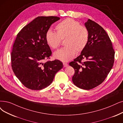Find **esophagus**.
I'll return each mask as SVG.
<instances>
[{
	"instance_id": "obj_1",
	"label": "esophagus",
	"mask_w": 123,
	"mask_h": 123,
	"mask_svg": "<svg viewBox=\"0 0 123 123\" xmlns=\"http://www.w3.org/2000/svg\"><path fill=\"white\" fill-rule=\"evenodd\" d=\"M63 67H66L68 66V64L67 63H66V62H63Z\"/></svg>"
}]
</instances>
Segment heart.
I'll use <instances>...</instances> for the list:
<instances>
[{"label": "heart", "instance_id": "1", "mask_svg": "<svg viewBox=\"0 0 123 123\" xmlns=\"http://www.w3.org/2000/svg\"><path fill=\"white\" fill-rule=\"evenodd\" d=\"M55 29L56 33L48 30L45 39L48 46L56 49L60 45L62 40L66 39V47L53 53V57L63 62L71 60L77 52L82 51L86 46L89 40L88 29L80 25L79 22L70 18L65 19L58 23Z\"/></svg>", "mask_w": 123, "mask_h": 123}]
</instances>
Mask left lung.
<instances>
[{
  "label": "left lung",
  "mask_w": 123,
  "mask_h": 123,
  "mask_svg": "<svg viewBox=\"0 0 123 123\" xmlns=\"http://www.w3.org/2000/svg\"><path fill=\"white\" fill-rule=\"evenodd\" d=\"M85 26L89 32L88 42L81 55L69 65L75 70L74 84L81 89L90 90L101 84L109 74L114 63L115 51L102 27L90 19Z\"/></svg>",
  "instance_id": "left-lung-1"
}]
</instances>
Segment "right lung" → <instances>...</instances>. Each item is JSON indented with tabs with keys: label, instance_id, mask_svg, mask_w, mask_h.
I'll use <instances>...</instances> for the list:
<instances>
[{
	"label": "right lung",
	"instance_id": "1",
	"mask_svg": "<svg viewBox=\"0 0 123 123\" xmlns=\"http://www.w3.org/2000/svg\"><path fill=\"white\" fill-rule=\"evenodd\" d=\"M60 19L38 17L17 35L11 53L12 67L14 75L29 89L39 90L50 85L63 67L62 62L57 60L44 62L52 53L46 41V32Z\"/></svg>",
	"mask_w": 123,
	"mask_h": 123
}]
</instances>
